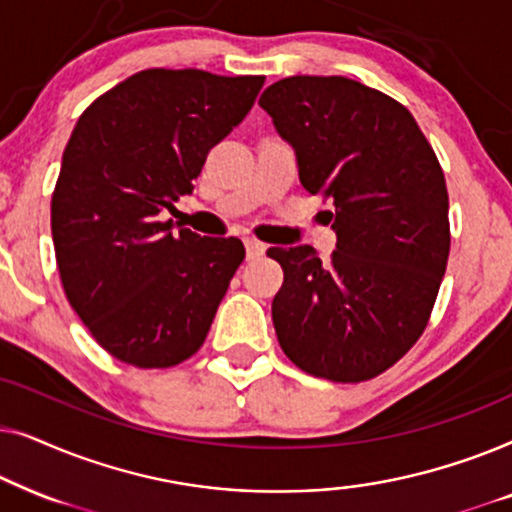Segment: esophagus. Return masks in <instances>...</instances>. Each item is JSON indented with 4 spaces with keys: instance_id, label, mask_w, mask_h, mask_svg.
<instances>
[{
    "instance_id": "obj_1",
    "label": "esophagus",
    "mask_w": 512,
    "mask_h": 512,
    "mask_svg": "<svg viewBox=\"0 0 512 512\" xmlns=\"http://www.w3.org/2000/svg\"><path fill=\"white\" fill-rule=\"evenodd\" d=\"M244 247H247V258H261L265 254V244L254 240V237H247Z\"/></svg>"
}]
</instances>
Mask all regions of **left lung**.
Listing matches in <instances>:
<instances>
[{
    "instance_id": "1",
    "label": "left lung",
    "mask_w": 512,
    "mask_h": 512,
    "mask_svg": "<svg viewBox=\"0 0 512 512\" xmlns=\"http://www.w3.org/2000/svg\"><path fill=\"white\" fill-rule=\"evenodd\" d=\"M258 104L296 153L305 191L333 200L335 251L272 247L284 284L272 324L300 370L361 382L424 333L447 256V188L408 109L345 76H289Z\"/></svg>"
}]
</instances>
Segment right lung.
<instances>
[{
  "mask_svg": "<svg viewBox=\"0 0 512 512\" xmlns=\"http://www.w3.org/2000/svg\"><path fill=\"white\" fill-rule=\"evenodd\" d=\"M263 81L144 69L76 121L51 202L55 258L69 305L118 361L170 368L205 342L244 244L172 235L158 216L193 193L209 149L244 121Z\"/></svg>",
  "mask_w": 512,
  "mask_h": 512,
  "instance_id": "add662e5",
  "label": "right lung"
}]
</instances>
